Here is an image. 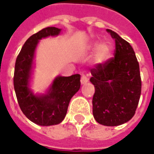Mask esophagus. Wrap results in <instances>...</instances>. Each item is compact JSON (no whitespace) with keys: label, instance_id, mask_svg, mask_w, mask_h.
<instances>
[{"label":"esophagus","instance_id":"obj_1","mask_svg":"<svg viewBox=\"0 0 154 154\" xmlns=\"http://www.w3.org/2000/svg\"><path fill=\"white\" fill-rule=\"evenodd\" d=\"M80 81H81V83H82V84H85V83H87L88 82V78L85 75H83H83H81Z\"/></svg>","mask_w":154,"mask_h":154}]
</instances>
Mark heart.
Here are the masks:
<instances>
[{
  "mask_svg": "<svg viewBox=\"0 0 154 154\" xmlns=\"http://www.w3.org/2000/svg\"><path fill=\"white\" fill-rule=\"evenodd\" d=\"M96 47V45L95 46ZM108 54H109V48H108V46L105 44H103V45H101L99 47L98 52H97V56H98V58L101 60H103V59H105L108 56Z\"/></svg>",
  "mask_w": 154,
  "mask_h": 154,
  "instance_id": "obj_1",
  "label": "heart"
}]
</instances>
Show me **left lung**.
<instances>
[{"instance_id": "left-lung-1", "label": "left lung", "mask_w": 154, "mask_h": 154, "mask_svg": "<svg viewBox=\"0 0 154 154\" xmlns=\"http://www.w3.org/2000/svg\"><path fill=\"white\" fill-rule=\"evenodd\" d=\"M107 32L115 39L114 57L90 70V81L95 87L92 111L99 124L117 126L135 114L141 92V79L139 63L130 44L112 30Z\"/></svg>"}]
</instances>
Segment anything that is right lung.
Instances as JSON below:
<instances>
[{
	"label": "right lung",
	"instance_id": "obj_1",
	"mask_svg": "<svg viewBox=\"0 0 154 154\" xmlns=\"http://www.w3.org/2000/svg\"><path fill=\"white\" fill-rule=\"evenodd\" d=\"M60 31L56 27H46L33 34L26 40L15 63L14 86L17 102L26 117L38 125H54L62 122L71 97L80 88L79 74L57 77L44 96H34L28 88L37 44L42 38L58 35Z\"/></svg>",
	"mask_w": 154,
	"mask_h": 154
}]
</instances>
